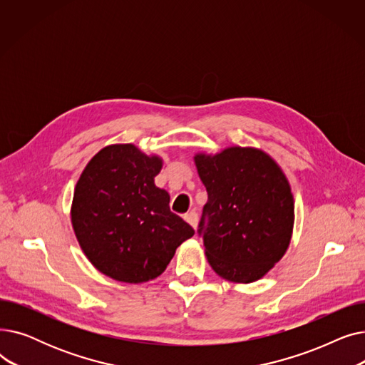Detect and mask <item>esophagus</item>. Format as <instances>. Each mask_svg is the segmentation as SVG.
<instances>
[{
	"label": "esophagus",
	"instance_id": "34e87169",
	"mask_svg": "<svg viewBox=\"0 0 365 365\" xmlns=\"http://www.w3.org/2000/svg\"><path fill=\"white\" fill-rule=\"evenodd\" d=\"M185 220L195 229L197 225H198V213H197V212H189V213H186V215H185Z\"/></svg>",
	"mask_w": 365,
	"mask_h": 365
}]
</instances>
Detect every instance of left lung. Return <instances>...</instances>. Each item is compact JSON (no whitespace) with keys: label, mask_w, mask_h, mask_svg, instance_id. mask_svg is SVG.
Here are the masks:
<instances>
[{"label":"left lung","mask_w":365,"mask_h":365,"mask_svg":"<svg viewBox=\"0 0 365 365\" xmlns=\"http://www.w3.org/2000/svg\"><path fill=\"white\" fill-rule=\"evenodd\" d=\"M208 201L198 234L215 272L253 282L289 248L294 225L292 189L278 164L260 149L232 146L216 155L197 153Z\"/></svg>","instance_id":"8db88e82"}]
</instances>
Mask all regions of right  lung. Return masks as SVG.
Returning a JSON list of instances; mask_svg holds the SVG:
<instances>
[{"mask_svg":"<svg viewBox=\"0 0 365 365\" xmlns=\"http://www.w3.org/2000/svg\"><path fill=\"white\" fill-rule=\"evenodd\" d=\"M163 167L131 143L99 150L76 182L71 219L96 269L138 284L161 275L195 231L170 212V195L153 183Z\"/></svg>","mask_w":365,"mask_h":365,"instance_id":"right-lung-1","label":"right lung"}]
</instances>
